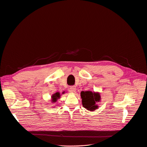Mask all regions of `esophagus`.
Masks as SVG:
<instances>
[{"instance_id": "34e87169", "label": "esophagus", "mask_w": 147, "mask_h": 147, "mask_svg": "<svg viewBox=\"0 0 147 147\" xmlns=\"http://www.w3.org/2000/svg\"><path fill=\"white\" fill-rule=\"evenodd\" d=\"M76 87H75V86H71V87H70V91H71L72 93H75V91H76Z\"/></svg>"}]
</instances>
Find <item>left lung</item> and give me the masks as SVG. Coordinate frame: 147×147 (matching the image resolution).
<instances>
[{
  "instance_id": "left-lung-1",
  "label": "left lung",
  "mask_w": 147,
  "mask_h": 147,
  "mask_svg": "<svg viewBox=\"0 0 147 147\" xmlns=\"http://www.w3.org/2000/svg\"><path fill=\"white\" fill-rule=\"evenodd\" d=\"M82 101V105L87 110L93 111L97 108L98 106L96 102L100 100V95L98 93L92 92L91 91H82L80 93Z\"/></svg>"
}]
</instances>
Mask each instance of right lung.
Segmentation results:
<instances>
[{
    "mask_svg": "<svg viewBox=\"0 0 147 147\" xmlns=\"http://www.w3.org/2000/svg\"><path fill=\"white\" fill-rule=\"evenodd\" d=\"M51 97H52V101H53V102H55V101H57V99H58V98L60 97V93L57 92V93H55L54 94H53Z\"/></svg>",
    "mask_w": 147,
    "mask_h": 147,
    "instance_id": "right-lung-1",
    "label": "right lung"
}]
</instances>
